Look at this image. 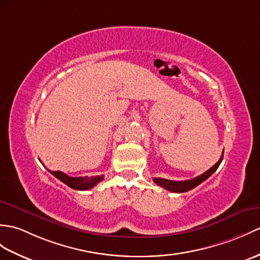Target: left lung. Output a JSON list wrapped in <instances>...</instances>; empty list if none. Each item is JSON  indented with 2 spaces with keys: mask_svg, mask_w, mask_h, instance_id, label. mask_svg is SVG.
<instances>
[{
  "mask_svg": "<svg viewBox=\"0 0 260 260\" xmlns=\"http://www.w3.org/2000/svg\"><path fill=\"white\" fill-rule=\"evenodd\" d=\"M222 157H224V152H222L219 160L217 161L213 167H210L208 171H206L204 174L199 175V176L192 178V179L183 180V182H176V180H170V179H165V178H153V179H154V182L157 184L158 186H161L162 188H165V189L170 190V191H173V192L188 191L192 188H195V187L198 186L199 184H202L203 182H205V180H206L208 177L212 176V175L217 171L218 166L220 165Z\"/></svg>",
  "mask_w": 260,
  "mask_h": 260,
  "instance_id": "obj_1",
  "label": "left lung"
}]
</instances>
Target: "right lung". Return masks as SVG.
Segmentation results:
<instances>
[{
  "instance_id": "1",
  "label": "right lung",
  "mask_w": 260,
  "mask_h": 260,
  "mask_svg": "<svg viewBox=\"0 0 260 260\" xmlns=\"http://www.w3.org/2000/svg\"><path fill=\"white\" fill-rule=\"evenodd\" d=\"M48 171V170H47ZM52 175H54L57 179L61 180L65 185H68L69 187L76 190H87L93 188V187L102 182L104 179V176H81V177H71L69 175H66L65 173H62L59 171L56 172H52L48 171Z\"/></svg>"
}]
</instances>
